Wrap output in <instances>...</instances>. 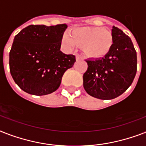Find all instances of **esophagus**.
Wrapping results in <instances>:
<instances>
[{
	"mask_svg": "<svg viewBox=\"0 0 146 146\" xmlns=\"http://www.w3.org/2000/svg\"><path fill=\"white\" fill-rule=\"evenodd\" d=\"M76 60H82V57H81L80 54H76Z\"/></svg>",
	"mask_w": 146,
	"mask_h": 146,
	"instance_id": "esophagus-1",
	"label": "esophagus"
}]
</instances>
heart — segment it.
<instances>
[{"mask_svg":"<svg viewBox=\"0 0 146 146\" xmlns=\"http://www.w3.org/2000/svg\"><path fill=\"white\" fill-rule=\"evenodd\" d=\"M61 43L67 50H73L80 45L89 57H100L111 49L113 38L109 31L101 27H80L74 29L71 35L64 33Z\"/></svg>","mask_w":146,"mask_h":146,"instance_id":"heart-1","label":"heart"}]
</instances>
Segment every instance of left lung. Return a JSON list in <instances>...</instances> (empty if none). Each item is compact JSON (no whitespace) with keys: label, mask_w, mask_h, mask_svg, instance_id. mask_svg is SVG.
Wrapping results in <instances>:
<instances>
[{"label":"left lung","mask_w":146,"mask_h":146,"mask_svg":"<svg viewBox=\"0 0 146 146\" xmlns=\"http://www.w3.org/2000/svg\"><path fill=\"white\" fill-rule=\"evenodd\" d=\"M113 44L104 57L86 60L83 87L89 96L102 100L122 95L133 81L137 56L130 38L117 27L111 30Z\"/></svg>","instance_id":"obj_1"}]
</instances>
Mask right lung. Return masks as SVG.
I'll use <instances>...</instances> for the list:
<instances>
[{
    "mask_svg": "<svg viewBox=\"0 0 146 146\" xmlns=\"http://www.w3.org/2000/svg\"><path fill=\"white\" fill-rule=\"evenodd\" d=\"M66 24L30 25L15 36L10 51V71L14 82L27 93L45 96L59 88L65 71L76 62L60 50Z\"/></svg>",
    "mask_w": 146,
    "mask_h": 146,
    "instance_id": "add662e5",
    "label": "right lung"
}]
</instances>
